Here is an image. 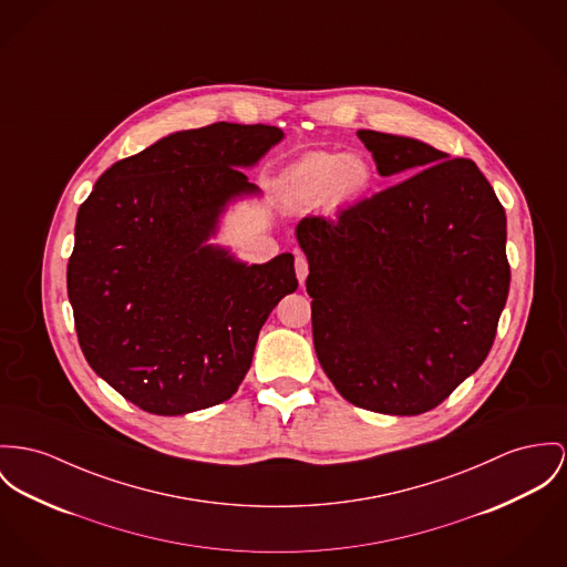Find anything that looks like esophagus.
<instances>
[{"label":"esophagus","instance_id":"obj_1","mask_svg":"<svg viewBox=\"0 0 567 567\" xmlns=\"http://www.w3.org/2000/svg\"><path fill=\"white\" fill-rule=\"evenodd\" d=\"M296 276H298L300 285H305L306 276H308V261H306L305 255L296 257Z\"/></svg>","mask_w":567,"mask_h":567}]
</instances>
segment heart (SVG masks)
<instances>
[{
    "mask_svg": "<svg viewBox=\"0 0 567 567\" xmlns=\"http://www.w3.org/2000/svg\"><path fill=\"white\" fill-rule=\"evenodd\" d=\"M371 181L373 171L360 155L310 153L289 168L285 192L300 207L346 205L364 196Z\"/></svg>",
    "mask_w": 567,
    "mask_h": 567,
    "instance_id": "heart-1",
    "label": "heart"
}]
</instances>
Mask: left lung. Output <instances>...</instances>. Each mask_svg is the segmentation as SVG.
Instances as JSON below:
<instances>
[{"label":"left lung","instance_id":"left-lung-1","mask_svg":"<svg viewBox=\"0 0 567 567\" xmlns=\"http://www.w3.org/2000/svg\"><path fill=\"white\" fill-rule=\"evenodd\" d=\"M382 176H408L343 209L305 218L312 343L349 403L416 416L489 353L509 293L507 218L475 162L360 130Z\"/></svg>","mask_w":567,"mask_h":567}]
</instances>
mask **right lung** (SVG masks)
Here are the masks:
<instances>
[{"label": "right lung", "mask_w": 567, "mask_h": 567, "mask_svg": "<svg viewBox=\"0 0 567 567\" xmlns=\"http://www.w3.org/2000/svg\"><path fill=\"white\" fill-rule=\"evenodd\" d=\"M282 137L176 131L107 168L80 207L66 267L80 348L137 408L178 416L230 399L269 312L298 289L291 252L248 265L209 244L226 207L261 192L239 168Z\"/></svg>", "instance_id": "add662e5"}]
</instances>
